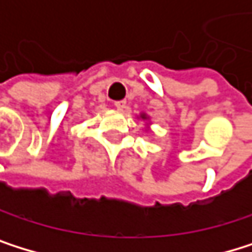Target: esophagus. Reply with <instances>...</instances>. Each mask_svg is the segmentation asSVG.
Wrapping results in <instances>:
<instances>
[{
	"label": "esophagus",
	"instance_id": "obj_1",
	"mask_svg": "<svg viewBox=\"0 0 252 252\" xmlns=\"http://www.w3.org/2000/svg\"><path fill=\"white\" fill-rule=\"evenodd\" d=\"M114 106H116L119 111H123V109L126 108V102H125V100H119V102L114 103Z\"/></svg>",
	"mask_w": 252,
	"mask_h": 252
}]
</instances>
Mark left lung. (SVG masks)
<instances>
[{"mask_svg":"<svg viewBox=\"0 0 252 252\" xmlns=\"http://www.w3.org/2000/svg\"><path fill=\"white\" fill-rule=\"evenodd\" d=\"M138 119H141L143 122L147 123V126H150V117L146 114V112H140V116H138Z\"/></svg>","mask_w":252,"mask_h":252,"instance_id":"left-lung-1","label":"left lung"}]
</instances>
